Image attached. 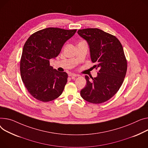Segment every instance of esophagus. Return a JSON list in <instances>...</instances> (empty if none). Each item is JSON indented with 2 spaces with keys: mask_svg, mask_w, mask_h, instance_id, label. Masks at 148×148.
I'll list each match as a JSON object with an SVG mask.
<instances>
[{
  "mask_svg": "<svg viewBox=\"0 0 148 148\" xmlns=\"http://www.w3.org/2000/svg\"><path fill=\"white\" fill-rule=\"evenodd\" d=\"M70 77H77V76H79V75L76 74H74V73H70L68 75Z\"/></svg>",
  "mask_w": 148,
  "mask_h": 148,
  "instance_id": "esophagus-1",
  "label": "esophagus"
}]
</instances>
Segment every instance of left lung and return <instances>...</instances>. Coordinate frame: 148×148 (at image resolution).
<instances>
[{
	"instance_id": "1",
	"label": "left lung",
	"mask_w": 148,
	"mask_h": 148,
	"mask_svg": "<svg viewBox=\"0 0 148 148\" xmlns=\"http://www.w3.org/2000/svg\"><path fill=\"white\" fill-rule=\"evenodd\" d=\"M78 35L87 41L93 66L99 68L96 77L85 76L86 86L80 91L85 101L95 104L105 102L114 96L121 86L127 64L124 50L115 36L98 28L79 29Z\"/></svg>"
}]
</instances>
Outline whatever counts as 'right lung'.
<instances>
[{"label": "right lung", "instance_id": "1", "mask_svg": "<svg viewBox=\"0 0 148 148\" xmlns=\"http://www.w3.org/2000/svg\"><path fill=\"white\" fill-rule=\"evenodd\" d=\"M76 31L47 28L32 34L25 43L20 73L26 88L35 99L49 102L62 94L68 74L53 69L49 61L60 53L64 44Z\"/></svg>", "mask_w": 148, "mask_h": 148}]
</instances>
